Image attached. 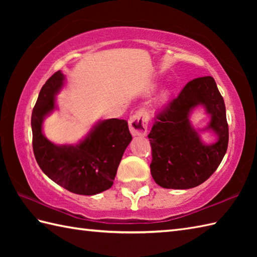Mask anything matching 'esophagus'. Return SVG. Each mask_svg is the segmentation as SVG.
Wrapping results in <instances>:
<instances>
[{
  "label": "esophagus",
  "instance_id": "1",
  "mask_svg": "<svg viewBox=\"0 0 257 257\" xmlns=\"http://www.w3.org/2000/svg\"><path fill=\"white\" fill-rule=\"evenodd\" d=\"M149 114L145 110L138 111L129 119V129L134 137H145L148 132Z\"/></svg>",
  "mask_w": 257,
  "mask_h": 257
}]
</instances>
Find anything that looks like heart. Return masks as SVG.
Here are the masks:
<instances>
[{"instance_id":"b5f03b06","label":"heart","mask_w":257,"mask_h":257,"mask_svg":"<svg viewBox=\"0 0 257 257\" xmlns=\"http://www.w3.org/2000/svg\"><path fill=\"white\" fill-rule=\"evenodd\" d=\"M168 95H169V91H168V90H162L161 94H160V99H161V100L167 99Z\"/></svg>"}]
</instances>
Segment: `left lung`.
I'll list each match as a JSON object with an SVG mask.
<instances>
[{"label":"left lung","mask_w":257,"mask_h":257,"mask_svg":"<svg viewBox=\"0 0 257 257\" xmlns=\"http://www.w3.org/2000/svg\"><path fill=\"white\" fill-rule=\"evenodd\" d=\"M203 106L210 117L203 128L195 130L190 116ZM216 136L207 144L200 135ZM152 148L151 176L166 189L185 190L209 179L225 156L228 125L223 97L211 76L195 78L184 86L179 96L163 110L148 135Z\"/></svg>","instance_id":"1"}]
</instances>
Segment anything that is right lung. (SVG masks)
I'll list each match as a JSON object with an SVG mask.
<instances>
[{"mask_svg":"<svg viewBox=\"0 0 257 257\" xmlns=\"http://www.w3.org/2000/svg\"><path fill=\"white\" fill-rule=\"evenodd\" d=\"M66 77L58 70L42 87L32 112L33 151L38 166L54 182L70 192L95 195L111 188L123 152L133 140L122 119L97 121L74 145H56L43 133L46 117L57 110L56 96Z\"/></svg>","mask_w":257,"mask_h":257,"instance_id":"add662e5","label":"right lung"}]
</instances>
